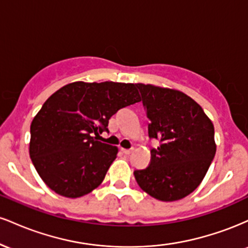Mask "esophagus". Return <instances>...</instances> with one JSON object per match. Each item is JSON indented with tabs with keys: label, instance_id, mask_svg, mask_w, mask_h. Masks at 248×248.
<instances>
[{
	"label": "esophagus",
	"instance_id": "34e87169",
	"mask_svg": "<svg viewBox=\"0 0 248 248\" xmlns=\"http://www.w3.org/2000/svg\"><path fill=\"white\" fill-rule=\"evenodd\" d=\"M133 150H134V148H130V149H124V148H122V153L126 154V155H129V154H132Z\"/></svg>",
	"mask_w": 248,
	"mask_h": 248
}]
</instances>
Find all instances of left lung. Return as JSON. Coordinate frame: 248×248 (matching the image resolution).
I'll return each mask as SVG.
<instances>
[{
    "label": "left lung",
    "mask_w": 248,
    "mask_h": 248,
    "mask_svg": "<svg viewBox=\"0 0 248 248\" xmlns=\"http://www.w3.org/2000/svg\"><path fill=\"white\" fill-rule=\"evenodd\" d=\"M150 120L152 149L146 169L135 170L139 186L152 197L172 202L190 195L203 181L216 155L215 127L202 108L179 91L136 84Z\"/></svg>",
    "instance_id": "1"
}]
</instances>
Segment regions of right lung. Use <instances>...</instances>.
Returning <instances> with one entry per match:
<instances>
[{
	"mask_svg": "<svg viewBox=\"0 0 248 248\" xmlns=\"http://www.w3.org/2000/svg\"><path fill=\"white\" fill-rule=\"evenodd\" d=\"M134 84L76 81L44 102L30 127V158L58 195L77 198L104 181L118 148L96 137L119 109L140 101Z\"/></svg>",
	"mask_w": 248,
	"mask_h": 248,
	"instance_id": "right-lung-1",
	"label": "right lung"
}]
</instances>
